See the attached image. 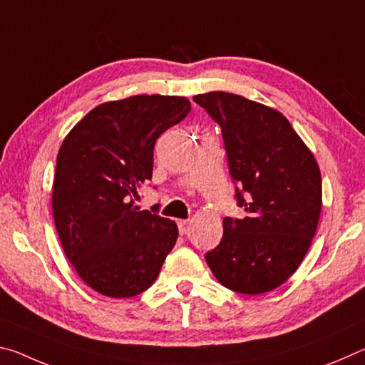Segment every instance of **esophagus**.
Instances as JSON below:
<instances>
[{
    "instance_id": "obj_1",
    "label": "esophagus",
    "mask_w": 365,
    "mask_h": 365,
    "mask_svg": "<svg viewBox=\"0 0 365 365\" xmlns=\"http://www.w3.org/2000/svg\"><path fill=\"white\" fill-rule=\"evenodd\" d=\"M177 225H178V232H180V235H185L190 228V220H178Z\"/></svg>"
}]
</instances>
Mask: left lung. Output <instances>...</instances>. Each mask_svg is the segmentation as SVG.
Returning <instances> with one entry per match:
<instances>
[{
  "label": "left lung",
  "instance_id": "obj_1",
  "mask_svg": "<svg viewBox=\"0 0 365 365\" xmlns=\"http://www.w3.org/2000/svg\"><path fill=\"white\" fill-rule=\"evenodd\" d=\"M193 101L219 123L235 200L243 219H224V237L206 252L222 285L243 294L285 283L304 259L322 209L317 160L279 110L209 91Z\"/></svg>",
  "mask_w": 365,
  "mask_h": 365
}]
</instances>
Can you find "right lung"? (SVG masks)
<instances>
[{
  "label": "right lung",
  "mask_w": 365,
  "mask_h": 365,
  "mask_svg": "<svg viewBox=\"0 0 365 365\" xmlns=\"http://www.w3.org/2000/svg\"><path fill=\"white\" fill-rule=\"evenodd\" d=\"M191 110L183 96L138 95L91 109L64 138L53 182L61 245L80 279L109 298L143 293L174 248V220L140 211L153 151Z\"/></svg>",
  "instance_id": "right-lung-1"
}]
</instances>
